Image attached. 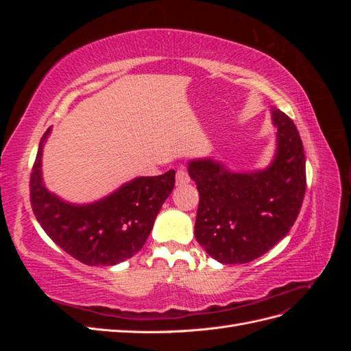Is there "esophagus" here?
Masks as SVG:
<instances>
[{"label": "esophagus", "mask_w": 351, "mask_h": 351, "mask_svg": "<svg viewBox=\"0 0 351 351\" xmlns=\"http://www.w3.org/2000/svg\"><path fill=\"white\" fill-rule=\"evenodd\" d=\"M190 183V177L186 169H178L176 174V184L177 186H186Z\"/></svg>", "instance_id": "34e87169"}]
</instances>
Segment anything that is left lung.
<instances>
[{"instance_id":"obj_1","label":"left lung","mask_w":351,"mask_h":351,"mask_svg":"<svg viewBox=\"0 0 351 351\" xmlns=\"http://www.w3.org/2000/svg\"><path fill=\"white\" fill-rule=\"evenodd\" d=\"M275 154L267 168L232 171L214 158L187 164L200 200L195 236L210 258L224 263L258 259L282 240L299 215L306 190V159L299 130L271 107Z\"/></svg>"}]
</instances>
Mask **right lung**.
I'll return each mask as SVG.
<instances>
[{
    "label": "right lung",
    "instance_id": "right-lung-1",
    "mask_svg": "<svg viewBox=\"0 0 351 351\" xmlns=\"http://www.w3.org/2000/svg\"><path fill=\"white\" fill-rule=\"evenodd\" d=\"M51 127L42 136L30 174V202L44 231L70 256L89 267H112L130 259L149 237L155 218L176 183V171L136 177L112 193L71 204L49 192L42 177V152Z\"/></svg>",
    "mask_w": 351,
    "mask_h": 351
}]
</instances>
